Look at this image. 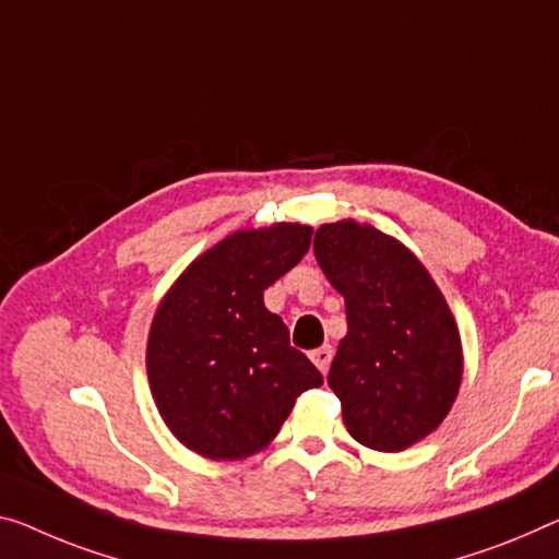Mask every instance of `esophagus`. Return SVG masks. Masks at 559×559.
I'll return each mask as SVG.
<instances>
[{
  "label": "esophagus",
  "mask_w": 559,
  "mask_h": 559,
  "mask_svg": "<svg viewBox=\"0 0 559 559\" xmlns=\"http://www.w3.org/2000/svg\"><path fill=\"white\" fill-rule=\"evenodd\" d=\"M332 355H334V349L330 347V345H324V347H320V349H314L312 355V362L320 367V372L322 374H328V369H330V365H332Z\"/></svg>",
  "instance_id": "1"
}]
</instances>
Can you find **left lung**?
Returning <instances> with one entry per match:
<instances>
[{
  "mask_svg": "<svg viewBox=\"0 0 559 559\" xmlns=\"http://www.w3.org/2000/svg\"><path fill=\"white\" fill-rule=\"evenodd\" d=\"M312 247L347 307V337L328 374L342 419L369 450H407L457 397L462 347L450 307L417 257L374 227L322 225Z\"/></svg>",
  "mask_w": 559,
  "mask_h": 559,
  "instance_id": "obj_1",
  "label": "left lung"
}]
</instances>
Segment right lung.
<instances>
[{
    "instance_id": "add662e5",
    "label": "right lung",
    "mask_w": 559,
    "mask_h": 559,
    "mask_svg": "<svg viewBox=\"0 0 559 559\" xmlns=\"http://www.w3.org/2000/svg\"><path fill=\"white\" fill-rule=\"evenodd\" d=\"M312 227L274 225L222 239L167 292L147 342L159 415L187 448L242 460L280 432L295 400L322 372L289 345L264 289L302 260Z\"/></svg>"
}]
</instances>
